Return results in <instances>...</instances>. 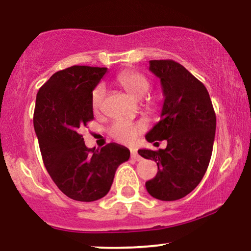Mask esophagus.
<instances>
[{
	"mask_svg": "<svg viewBox=\"0 0 251 251\" xmlns=\"http://www.w3.org/2000/svg\"><path fill=\"white\" fill-rule=\"evenodd\" d=\"M131 158L134 159V160H141L142 157L139 155L138 151H136L135 149H132V150H131Z\"/></svg>",
	"mask_w": 251,
	"mask_h": 251,
	"instance_id": "obj_1",
	"label": "esophagus"
}]
</instances>
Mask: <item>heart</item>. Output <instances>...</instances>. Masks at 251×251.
Instances as JSON below:
<instances>
[{
    "mask_svg": "<svg viewBox=\"0 0 251 251\" xmlns=\"http://www.w3.org/2000/svg\"><path fill=\"white\" fill-rule=\"evenodd\" d=\"M117 82L135 99H141L149 91L150 82L145 75L133 70L123 71L117 75ZM105 96V87L103 83H99L92 92V108L94 111L101 109L103 100ZM147 109L150 111H156L159 103L157 98H149L146 102ZM145 125L142 123H131L127 120H117L112 124L109 129L110 135L117 141L123 143H131L135 140L140 133L143 132Z\"/></svg>",
    "mask_w": 251,
    "mask_h": 251,
    "instance_id": "obj_1",
    "label": "heart"
}]
</instances>
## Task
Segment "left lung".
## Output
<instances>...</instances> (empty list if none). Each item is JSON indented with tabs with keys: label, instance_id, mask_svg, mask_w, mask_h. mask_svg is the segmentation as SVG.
I'll list each match as a JSON object with an SVG mask.
<instances>
[{
	"label": "left lung",
	"instance_id": "1",
	"mask_svg": "<svg viewBox=\"0 0 251 251\" xmlns=\"http://www.w3.org/2000/svg\"><path fill=\"white\" fill-rule=\"evenodd\" d=\"M149 70L160 80L164 103L160 120L146 139L166 140L168 146L138 152L158 166L155 178L146 182L148 193L160 201H176L195 189L205 175L215 141L216 113L205 86L181 64L171 59L150 61Z\"/></svg>",
	"mask_w": 251,
	"mask_h": 251
}]
</instances>
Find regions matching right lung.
Segmentation results:
<instances>
[{
	"label": "right lung",
	"mask_w": 251,
	"mask_h": 251,
	"mask_svg": "<svg viewBox=\"0 0 251 251\" xmlns=\"http://www.w3.org/2000/svg\"><path fill=\"white\" fill-rule=\"evenodd\" d=\"M106 68L75 65L50 76L36 94L33 124L47 171L66 196L93 202L109 193L129 150L118 143L87 148L80 129L94 119L92 92Z\"/></svg>",
	"instance_id": "right-lung-1"
}]
</instances>
